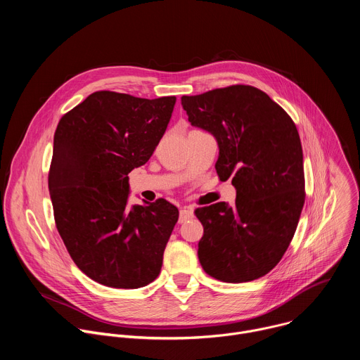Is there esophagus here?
<instances>
[{"instance_id":"34e87169","label":"esophagus","mask_w":360,"mask_h":360,"mask_svg":"<svg viewBox=\"0 0 360 360\" xmlns=\"http://www.w3.org/2000/svg\"><path fill=\"white\" fill-rule=\"evenodd\" d=\"M193 218V210H191V208H182L181 211H179V222L182 224V222H185V221H188V219H192Z\"/></svg>"}]
</instances>
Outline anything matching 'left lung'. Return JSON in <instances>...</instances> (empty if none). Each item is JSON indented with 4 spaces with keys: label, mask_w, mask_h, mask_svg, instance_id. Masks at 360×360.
Masks as SVG:
<instances>
[{
    "label": "left lung",
    "mask_w": 360,
    "mask_h": 360,
    "mask_svg": "<svg viewBox=\"0 0 360 360\" xmlns=\"http://www.w3.org/2000/svg\"><path fill=\"white\" fill-rule=\"evenodd\" d=\"M191 125L217 139V172L236 189L233 207L196 210L198 258L215 279L240 283L272 271L286 252L304 203L303 153L290 117L264 91L232 85L181 98Z\"/></svg>",
    "instance_id": "left-lung-1"
}]
</instances>
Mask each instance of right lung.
Wrapping results in <instances>:
<instances>
[{"label": "right lung", "mask_w": 360, "mask_h": 360, "mask_svg": "<svg viewBox=\"0 0 360 360\" xmlns=\"http://www.w3.org/2000/svg\"><path fill=\"white\" fill-rule=\"evenodd\" d=\"M175 102L98 91L57 127L48 176L57 229L75 265L101 285L136 289L161 272L178 208L165 199L128 207V174L150 158Z\"/></svg>", "instance_id": "right-lung-1"}]
</instances>
